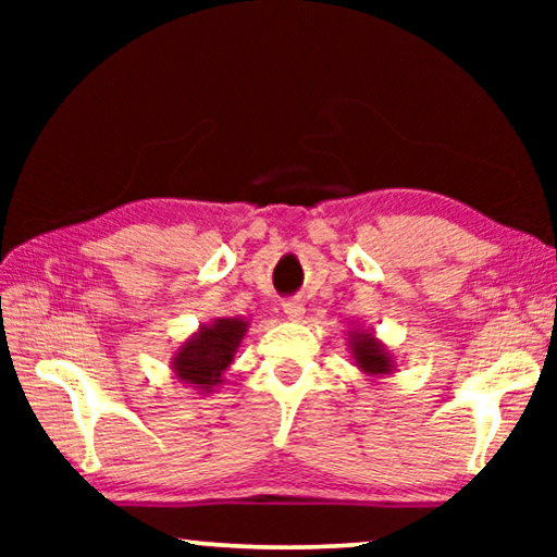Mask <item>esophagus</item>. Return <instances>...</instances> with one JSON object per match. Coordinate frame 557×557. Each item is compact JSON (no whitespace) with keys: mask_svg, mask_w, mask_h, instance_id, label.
Returning <instances> with one entry per match:
<instances>
[{"mask_svg":"<svg viewBox=\"0 0 557 557\" xmlns=\"http://www.w3.org/2000/svg\"><path fill=\"white\" fill-rule=\"evenodd\" d=\"M282 307H285V314L289 322H299V319H305V305H301L299 299H287Z\"/></svg>","mask_w":557,"mask_h":557,"instance_id":"esophagus-1","label":"esophagus"}]
</instances>
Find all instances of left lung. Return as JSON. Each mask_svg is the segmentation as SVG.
<instances>
[{"label":"left lung","instance_id":"left-lung-1","mask_svg":"<svg viewBox=\"0 0 557 557\" xmlns=\"http://www.w3.org/2000/svg\"><path fill=\"white\" fill-rule=\"evenodd\" d=\"M346 346L348 354L354 358V366L369 379H383L395 371V356L388 346H385L373 329L351 326L346 332Z\"/></svg>","mask_w":557,"mask_h":557}]
</instances>
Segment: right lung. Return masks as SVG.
<instances>
[{
  "label": "right lung",
  "instance_id": "obj_1",
  "mask_svg": "<svg viewBox=\"0 0 557 557\" xmlns=\"http://www.w3.org/2000/svg\"><path fill=\"white\" fill-rule=\"evenodd\" d=\"M248 329L250 324L243 317H219L209 324H201L169 358L174 379L201 395H211L215 388H221L225 381L223 373L231 369Z\"/></svg>",
  "mask_w": 557,
  "mask_h": 557
}]
</instances>
